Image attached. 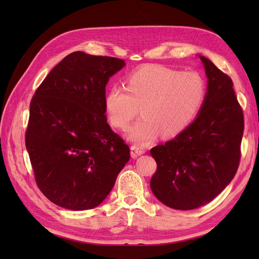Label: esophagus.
Listing matches in <instances>:
<instances>
[{"label": "esophagus", "mask_w": 259, "mask_h": 259, "mask_svg": "<svg viewBox=\"0 0 259 259\" xmlns=\"http://www.w3.org/2000/svg\"><path fill=\"white\" fill-rule=\"evenodd\" d=\"M145 152H146L145 148H143L142 146L133 145V146L131 147V154H132L133 158H137V156L144 154Z\"/></svg>", "instance_id": "obj_1"}]
</instances>
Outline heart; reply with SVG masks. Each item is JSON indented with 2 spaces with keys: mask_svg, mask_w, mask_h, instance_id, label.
I'll list each match as a JSON object with an SVG mask.
<instances>
[{
  "mask_svg": "<svg viewBox=\"0 0 259 259\" xmlns=\"http://www.w3.org/2000/svg\"><path fill=\"white\" fill-rule=\"evenodd\" d=\"M206 97V84L198 72H183L150 66L133 72L123 85H112L105 96L108 120L126 130L138 113L142 117L128 130L133 143L146 145L161 133L176 136L199 114Z\"/></svg>",
  "mask_w": 259,
  "mask_h": 259,
  "instance_id": "obj_1",
  "label": "heart"
}]
</instances>
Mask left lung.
<instances>
[{"label": "left lung", "instance_id": "left-lung-1", "mask_svg": "<svg viewBox=\"0 0 259 259\" xmlns=\"http://www.w3.org/2000/svg\"><path fill=\"white\" fill-rule=\"evenodd\" d=\"M206 97L189 126L174 139L153 147V194L174 209H194L215 199L236 175L244 117L230 77L204 56Z\"/></svg>", "mask_w": 259, "mask_h": 259}]
</instances>
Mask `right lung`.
Segmentation results:
<instances>
[{"label": "right lung", "instance_id": "add662e5", "mask_svg": "<svg viewBox=\"0 0 259 259\" xmlns=\"http://www.w3.org/2000/svg\"><path fill=\"white\" fill-rule=\"evenodd\" d=\"M125 61L74 52L38 86L30 103L26 148L35 182L55 204L98 206L130 160V147L107 123L106 85Z\"/></svg>", "mask_w": 259, "mask_h": 259}]
</instances>
